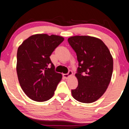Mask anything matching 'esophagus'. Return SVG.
I'll list each match as a JSON object with an SVG mask.
<instances>
[{
    "label": "esophagus",
    "mask_w": 129,
    "mask_h": 129,
    "mask_svg": "<svg viewBox=\"0 0 129 129\" xmlns=\"http://www.w3.org/2000/svg\"><path fill=\"white\" fill-rule=\"evenodd\" d=\"M72 75H73V71H71V70L69 71L68 73H67V74H63V77H64V78H69V77L71 76Z\"/></svg>",
    "instance_id": "34e87169"
}]
</instances>
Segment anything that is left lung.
<instances>
[{
	"mask_svg": "<svg viewBox=\"0 0 129 129\" xmlns=\"http://www.w3.org/2000/svg\"><path fill=\"white\" fill-rule=\"evenodd\" d=\"M68 43L78 61L76 76L78 87L73 97L83 103H92L106 92L111 81L113 60L109 49L101 39L86 36L69 37Z\"/></svg>",
	"mask_w": 129,
	"mask_h": 129,
	"instance_id": "1",
	"label": "left lung"
}]
</instances>
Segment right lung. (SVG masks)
I'll use <instances>...</instances> for the list:
<instances>
[{
  "mask_svg": "<svg viewBox=\"0 0 129 129\" xmlns=\"http://www.w3.org/2000/svg\"><path fill=\"white\" fill-rule=\"evenodd\" d=\"M63 40L59 36L36 34L19 46L16 65L19 83L33 101L44 102L53 96L62 76L55 71L50 56Z\"/></svg>",
  "mask_w": 129,
  "mask_h": 129,
  "instance_id": "right-lung-1",
  "label": "right lung"
}]
</instances>
